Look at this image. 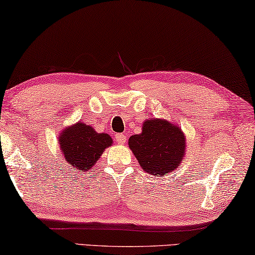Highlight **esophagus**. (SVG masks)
<instances>
[{"label": "esophagus", "mask_w": 255, "mask_h": 255, "mask_svg": "<svg viewBox=\"0 0 255 255\" xmlns=\"http://www.w3.org/2000/svg\"><path fill=\"white\" fill-rule=\"evenodd\" d=\"M126 137H127V136L125 135V134H117L116 135V139H117V142L119 143V144H125V143H126Z\"/></svg>", "instance_id": "34e87169"}]
</instances>
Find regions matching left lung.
<instances>
[{
	"mask_svg": "<svg viewBox=\"0 0 255 255\" xmlns=\"http://www.w3.org/2000/svg\"><path fill=\"white\" fill-rule=\"evenodd\" d=\"M128 145L144 172L164 176L184 160L187 138L177 125L152 118L144 121L140 134L129 137Z\"/></svg>",
	"mask_w": 255,
	"mask_h": 255,
	"instance_id": "1",
	"label": "left lung"
}]
</instances>
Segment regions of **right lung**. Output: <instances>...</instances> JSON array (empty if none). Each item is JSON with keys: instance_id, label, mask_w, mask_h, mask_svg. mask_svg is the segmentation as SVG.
Returning a JSON list of instances; mask_svg holds the SVG:
<instances>
[{"instance_id": "add662e5", "label": "right lung", "mask_w": 255, "mask_h": 255, "mask_svg": "<svg viewBox=\"0 0 255 255\" xmlns=\"http://www.w3.org/2000/svg\"><path fill=\"white\" fill-rule=\"evenodd\" d=\"M58 143L64 160L77 168V172H83L96 165L113 139L106 132H97L90 125L79 121L60 131Z\"/></svg>"}]
</instances>
